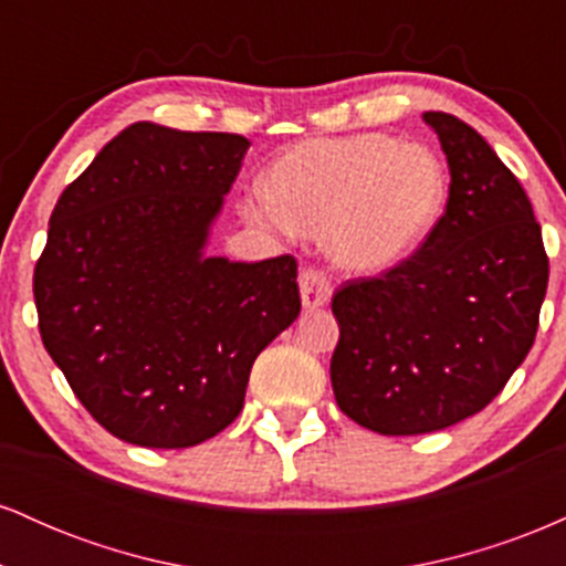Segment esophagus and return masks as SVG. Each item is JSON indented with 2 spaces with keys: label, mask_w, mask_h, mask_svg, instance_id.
Here are the masks:
<instances>
[{
  "label": "esophagus",
  "mask_w": 566,
  "mask_h": 566,
  "mask_svg": "<svg viewBox=\"0 0 566 566\" xmlns=\"http://www.w3.org/2000/svg\"><path fill=\"white\" fill-rule=\"evenodd\" d=\"M301 301L308 311L314 308H322V305L329 303V297H333V287H329V279L322 274V271L316 269H305L301 279Z\"/></svg>",
  "instance_id": "1"
}]
</instances>
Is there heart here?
<instances>
[{"label": "heart", "instance_id": "1", "mask_svg": "<svg viewBox=\"0 0 566 566\" xmlns=\"http://www.w3.org/2000/svg\"><path fill=\"white\" fill-rule=\"evenodd\" d=\"M450 175L423 143L386 133L303 140L265 172V191L242 201L252 226L322 237L343 269L375 274L405 261L431 233Z\"/></svg>", "mask_w": 566, "mask_h": 566}]
</instances>
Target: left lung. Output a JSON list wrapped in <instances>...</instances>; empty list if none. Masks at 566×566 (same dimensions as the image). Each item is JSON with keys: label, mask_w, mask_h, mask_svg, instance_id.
Returning <instances> with one entry per match:
<instances>
[{"label": "left lung", "mask_w": 566, "mask_h": 566, "mask_svg": "<svg viewBox=\"0 0 566 566\" xmlns=\"http://www.w3.org/2000/svg\"><path fill=\"white\" fill-rule=\"evenodd\" d=\"M450 165L444 216L386 274L333 297L337 407L382 437L482 412L527 359L548 287L541 223L522 184L471 125L426 112Z\"/></svg>", "instance_id": "1"}]
</instances>
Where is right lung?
<instances>
[{
	"label": "right lung",
	"mask_w": 566,
	"mask_h": 566,
	"mask_svg": "<svg viewBox=\"0 0 566 566\" xmlns=\"http://www.w3.org/2000/svg\"><path fill=\"white\" fill-rule=\"evenodd\" d=\"M250 140L135 122L57 199L39 333L116 439L180 450L242 412L252 361L301 314L292 255H205Z\"/></svg>",
	"instance_id": "right-lung-1"
}]
</instances>
